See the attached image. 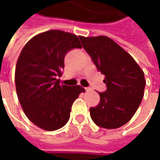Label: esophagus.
<instances>
[{"instance_id": "34e87169", "label": "esophagus", "mask_w": 160, "mask_h": 160, "mask_svg": "<svg viewBox=\"0 0 160 160\" xmlns=\"http://www.w3.org/2000/svg\"><path fill=\"white\" fill-rule=\"evenodd\" d=\"M86 91H87V92H90V91H92V89H91L90 87H87V88H86Z\"/></svg>"}]
</instances>
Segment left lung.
<instances>
[{"label": "left lung", "mask_w": 160, "mask_h": 160, "mask_svg": "<svg viewBox=\"0 0 160 160\" xmlns=\"http://www.w3.org/2000/svg\"><path fill=\"white\" fill-rule=\"evenodd\" d=\"M79 38L98 70L105 76L107 88L98 92L100 101L90 108L91 118L98 127H122L132 118L143 98L144 73L134 58L110 38Z\"/></svg>", "instance_id": "8db88e82"}]
</instances>
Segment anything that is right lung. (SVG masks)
I'll return each instance as SVG.
<instances>
[{"instance_id":"add662e5","label":"right lung","mask_w":160,"mask_h":160,"mask_svg":"<svg viewBox=\"0 0 160 160\" xmlns=\"http://www.w3.org/2000/svg\"><path fill=\"white\" fill-rule=\"evenodd\" d=\"M81 48L74 34L52 30L37 35L23 48L16 64L15 85L20 105L32 122L44 130L62 128L73 103L85 91L60 84L67 53Z\"/></svg>"}]
</instances>
